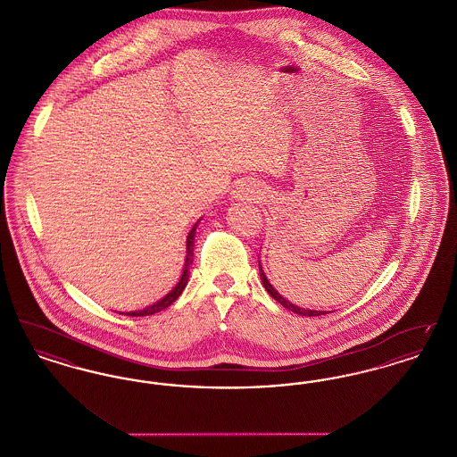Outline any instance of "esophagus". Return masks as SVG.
Instances as JSON below:
<instances>
[{
    "mask_svg": "<svg viewBox=\"0 0 457 457\" xmlns=\"http://www.w3.org/2000/svg\"><path fill=\"white\" fill-rule=\"evenodd\" d=\"M233 198L259 202L263 198V188L253 179H241V181H238L235 192H233Z\"/></svg>",
    "mask_w": 457,
    "mask_h": 457,
    "instance_id": "esophagus-1",
    "label": "esophagus"
}]
</instances>
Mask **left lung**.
Returning a JSON list of instances; mask_svg holds the SVG:
<instances>
[{"label":"left lung","mask_w":457,"mask_h":457,"mask_svg":"<svg viewBox=\"0 0 457 457\" xmlns=\"http://www.w3.org/2000/svg\"><path fill=\"white\" fill-rule=\"evenodd\" d=\"M259 270H261V279L262 284H263V287L267 289V293L276 300V302H279V303L283 304L284 308H287V310H291V312H295V313H298V315H304V317H317V315H326L327 312H317V310H304V308H298L296 304L291 303V302H287L286 298H283L274 287H272V284L269 283V279L265 278V274H263V270H262L261 262H259Z\"/></svg>","instance_id":"left-lung-1"}]
</instances>
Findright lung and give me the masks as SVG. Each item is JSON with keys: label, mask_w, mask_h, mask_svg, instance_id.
<instances>
[{"label": "right lung", "mask_w": 457, "mask_h": 457, "mask_svg": "<svg viewBox=\"0 0 457 457\" xmlns=\"http://www.w3.org/2000/svg\"><path fill=\"white\" fill-rule=\"evenodd\" d=\"M195 229L196 224L192 228V231L188 233V237H187V259H185V267H183V274H181V279H179V283L174 286L173 289L162 298V300H159L157 303L149 304L147 308H144V310H138V312H129L127 315H130V317H145V315H153V313H157V312H161V310H164V308H168L170 304L176 302V298L183 293V289H185V286L188 283V276H190V265H192V257H194V238H195Z\"/></svg>", "instance_id": "obj_1"}]
</instances>
